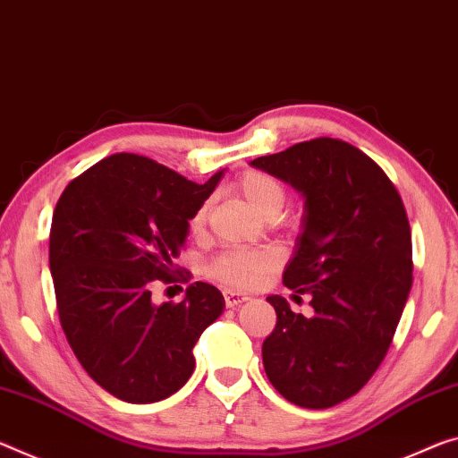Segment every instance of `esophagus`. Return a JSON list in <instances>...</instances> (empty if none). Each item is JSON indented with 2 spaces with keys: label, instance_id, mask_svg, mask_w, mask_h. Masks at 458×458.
<instances>
[{
  "label": "esophagus",
  "instance_id": "34e87169",
  "mask_svg": "<svg viewBox=\"0 0 458 458\" xmlns=\"http://www.w3.org/2000/svg\"><path fill=\"white\" fill-rule=\"evenodd\" d=\"M250 297L244 295V293H236V292H224V301H226L228 308H236L241 306V303L249 301Z\"/></svg>",
  "mask_w": 458,
  "mask_h": 458
}]
</instances>
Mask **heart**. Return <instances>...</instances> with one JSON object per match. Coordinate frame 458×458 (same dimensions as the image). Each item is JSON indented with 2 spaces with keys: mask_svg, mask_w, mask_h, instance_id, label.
<instances>
[{
  "mask_svg": "<svg viewBox=\"0 0 458 458\" xmlns=\"http://www.w3.org/2000/svg\"><path fill=\"white\" fill-rule=\"evenodd\" d=\"M236 193L252 212L263 220H277L285 206L287 191L277 177L263 171H249L236 181ZM208 216V201L198 208L191 217V228H201ZM281 255L275 249L228 250L209 265L212 277L228 283L232 287L249 289L279 265Z\"/></svg>",
  "mask_w": 458,
  "mask_h": 458,
  "instance_id": "1",
  "label": "heart"
}]
</instances>
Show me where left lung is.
Returning <instances> with one entry per match:
<instances>
[{
	"label": "left lung",
	"instance_id": "8db88e82",
	"mask_svg": "<svg viewBox=\"0 0 458 458\" xmlns=\"http://www.w3.org/2000/svg\"><path fill=\"white\" fill-rule=\"evenodd\" d=\"M303 199L283 285L314 314L268 295L277 326L263 343L268 381L308 410L352 397L386 359L411 289V234L395 187L377 163L336 138L250 161Z\"/></svg>",
	"mask_w": 458,
	"mask_h": 458
}]
</instances>
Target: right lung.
I'll list each match as a JSON object with an SVG mask.
<instances>
[{
  "mask_svg": "<svg viewBox=\"0 0 458 458\" xmlns=\"http://www.w3.org/2000/svg\"><path fill=\"white\" fill-rule=\"evenodd\" d=\"M226 169L203 185L150 158L112 155L71 181L56 203L48 265L61 326L81 367L128 403L161 402L185 386L201 332L226 301L193 283L181 303L152 301L175 273L190 220Z\"/></svg>",
  "mask_w": 458,
  "mask_h": 458,
  "instance_id": "right-lung-1",
  "label": "right lung"
}]
</instances>
